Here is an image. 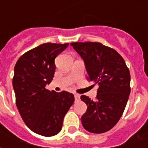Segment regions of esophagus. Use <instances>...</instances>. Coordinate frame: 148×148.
I'll use <instances>...</instances> for the list:
<instances>
[{
    "label": "esophagus",
    "mask_w": 148,
    "mask_h": 148,
    "mask_svg": "<svg viewBox=\"0 0 148 148\" xmlns=\"http://www.w3.org/2000/svg\"><path fill=\"white\" fill-rule=\"evenodd\" d=\"M74 98H75V101H78L79 98H80V95H79V94H77V93H75V94H74Z\"/></svg>",
    "instance_id": "1"
}]
</instances>
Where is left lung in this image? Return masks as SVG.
<instances>
[{"mask_svg": "<svg viewBox=\"0 0 148 148\" xmlns=\"http://www.w3.org/2000/svg\"><path fill=\"white\" fill-rule=\"evenodd\" d=\"M85 62L88 80L98 85L96 100L82 95L87 110L82 116L84 128L92 133L108 132L116 124L130 94V72L114 49L96 42L71 43Z\"/></svg>", "mask_w": 148, "mask_h": 148, "instance_id": "obj_1", "label": "left lung"}]
</instances>
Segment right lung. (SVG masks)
<instances>
[{
	"instance_id": "add662e5",
	"label": "right lung",
	"mask_w": 148,
	"mask_h": 148,
	"mask_svg": "<svg viewBox=\"0 0 148 148\" xmlns=\"http://www.w3.org/2000/svg\"><path fill=\"white\" fill-rule=\"evenodd\" d=\"M68 45L42 43L21 55L14 67L12 86L18 111L27 127L43 136L61 131L65 115L74 101L73 93L45 88L54 77L55 58Z\"/></svg>"
}]
</instances>
